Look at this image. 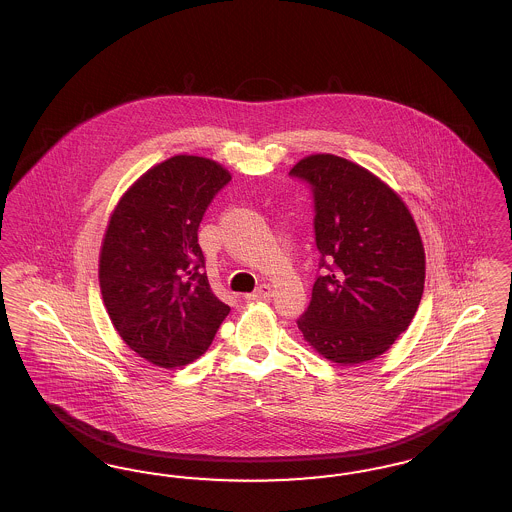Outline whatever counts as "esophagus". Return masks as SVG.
<instances>
[{
  "label": "esophagus",
  "mask_w": 512,
  "mask_h": 512,
  "mask_svg": "<svg viewBox=\"0 0 512 512\" xmlns=\"http://www.w3.org/2000/svg\"><path fill=\"white\" fill-rule=\"evenodd\" d=\"M270 295H272L270 286L263 284V286H259L255 292L245 295V299H249V301H261V299H270Z\"/></svg>",
  "instance_id": "esophagus-1"
}]
</instances>
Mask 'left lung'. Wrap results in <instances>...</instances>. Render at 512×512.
<instances>
[{
    "label": "left lung",
    "instance_id": "obj_1",
    "mask_svg": "<svg viewBox=\"0 0 512 512\" xmlns=\"http://www.w3.org/2000/svg\"><path fill=\"white\" fill-rule=\"evenodd\" d=\"M292 178L313 194L317 280L297 318L303 338L334 363L372 361L403 334L424 292V247L401 197L336 155L301 159Z\"/></svg>",
    "mask_w": 512,
    "mask_h": 512
}]
</instances>
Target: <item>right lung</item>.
Wrapping results in <instances>:
<instances>
[{"mask_svg":"<svg viewBox=\"0 0 512 512\" xmlns=\"http://www.w3.org/2000/svg\"><path fill=\"white\" fill-rule=\"evenodd\" d=\"M230 182L219 163L176 155L147 171L109 220L103 303L124 343L153 365H190L215 340L230 307L211 292L197 230Z\"/></svg>","mask_w":512,"mask_h":512,"instance_id":"add662e5","label":"right lung"}]
</instances>
